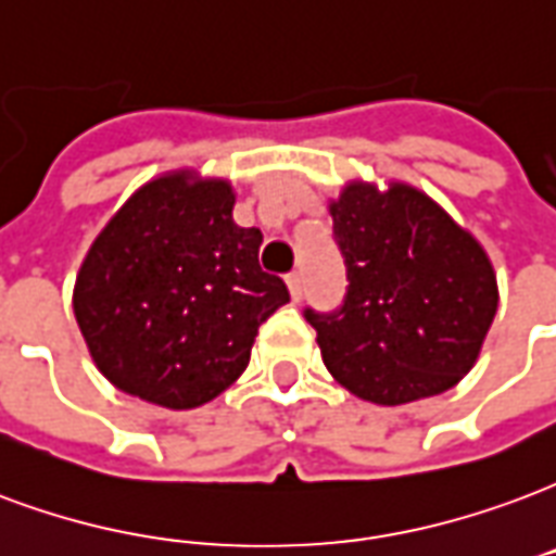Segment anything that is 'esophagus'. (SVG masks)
Here are the masks:
<instances>
[{
    "instance_id": "1",
    "label": "esophagus",
    "mask_w": 556,
    "mask_h": 556,
    "mask_svg": "<svg viewBox=\"0 0 556 556\" xmlns=\"http://www.w3.org/2000/svg\"><path fill=\"white\" fill-rule=\"evenodd\" d=\"M286 282H289L291 300L303 298V277H300V274H289V277H286Z\"/></svg>"
}]
</instances>
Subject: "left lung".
Returning <instances> with one entry per match:
<instances>
[{
	"label": "left lung",
	"instance_id": "1",
	"mask_svg": "<svg viewBox=\"0 0 556 556\" xmlns=\"http://www.w3.org/2000/svg\"><path fill=\"white\" fill-rule=\"evenodd\" d=\"M348 265L330 315L306 309L327 371L351 394L401 406L454 389L497 312L492 258L421 188L351 179L327 203Z\"/></svg>",
	"mask_w": 556,
	"mask_h": 556
}]
</instances>
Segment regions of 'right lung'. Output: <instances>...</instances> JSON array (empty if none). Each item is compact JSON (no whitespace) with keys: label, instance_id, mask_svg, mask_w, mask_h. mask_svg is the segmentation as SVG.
<instances>
[{"label":"right lung","instance_id":"add662e5","mask_svg":"<svg viewBox=\"0 0 556 556\" xmlns=\"http://www.w3.org/2000/svg\"><path fill=\"white\" fill-rule=\"evenodd\" d=\"M232 208L229 179L179 167L143 182L93 238L73 312L114 389L194 409L244 374L289 289L258 267L262 232L238 226Z\"/></svg>","mask_w":556,"mask_h":556}]
</instances>
